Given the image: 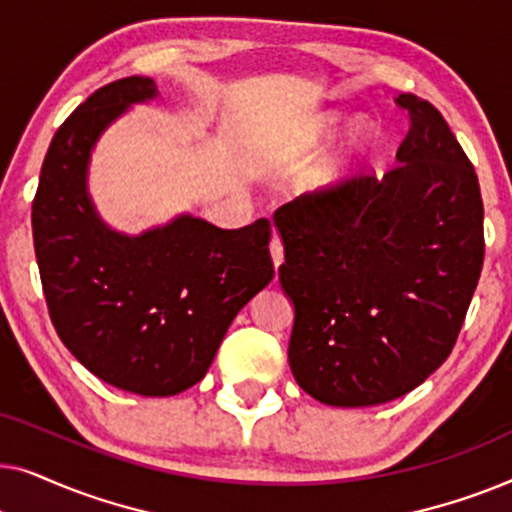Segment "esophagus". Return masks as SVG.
<instances>
[{
	"mask_svg": "<svg viewBox=\"0 0 512 512\" xmlns=\"http://www.w3.org/2000/svg\"><path fill=\"white\" fill-rule=\"evenodd\" d=\"M270 256H272V263H275V268H279V265L284 263V244L277 235H272L270 240Z\"/></svg>",
	"mask_w": 512,
	"mask_h": 512,
	"instance_id": "esophagus-1",
	"label": "esophagus"
}]
</instances>
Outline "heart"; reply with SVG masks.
I'll return each mask as SVG.
<instances>
[{"label": "heart", "mask_w": 512, "mask_h": 512, "mask_svg": "<svg viewBox=\"0 0 512 512\" xmlns=\"http://www.w3.org/2000/svg\"><path fill=\"white\" fill-rule=\"evenodd\" d=\"M328 130H331V128H326V132ZM370 149H373V137L363 132V135H359V139L354 142V153H361V156H366V153H370Z\"/></svg>", "instance_id": "b5f03b06"}]
</instances>
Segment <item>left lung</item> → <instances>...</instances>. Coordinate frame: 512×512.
I'll list each match as a JSON object with an SVG mask.
<instances>
[{"label": "left lung", "mask_w": 512, "mask_h": 512, "mask_svg": "<svg viewBox=\"0 0 512 512\" xmlns=\"http://www.w3.org/2000/svg\"><path fill=\"white\" fill-rule=\"evenodd\" d=\"M398 165L275 212L279 282L296 319L289 366L312 398L368 408L405 396L450 356L485 258L478 174L431 102L401 93Z\"/></svg>", "instance_id": "8db88e82"}]
</instances>
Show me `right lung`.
I'll use <instances>...</instances> for the list:
<instances>
[{"mask_svg":"<svg viewBox=\"0 0 512 512\" xmlns=\"http://www.w3.org/2000/svg\"><path fill=\"white\" fill-rule=\"evenodd\" d=\"M156 83L95 90L55 132L32 202L48 314L65 347L111 387L174 396L200 382L235 314L270 284V221L223 230L191 214L142 235L111 230L86 188L93 146Z\"/></svg>","mask_w":512,"mask_h":512,"instance_id":"1","label":"right lung"}]
</instances>
